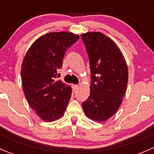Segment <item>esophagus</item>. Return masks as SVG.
I'll return each mask as SVG.
<instances>
[{
	"mask_svg": "<svg viewBox=\"0 0 154 154\" xmlns=\"http://www.w3.org/2000/svg\"><path fill=\"white\" fill-rule=\"evenodd\" d=\"M72 88H73V90H74V91H76V90L78 89L79 86H78V85H73Z\"/></svg>",
	"mask_w": 154,
	"mask_h": 154,
	"instance_id": "1",
	"label": "esophagus"
}]
</instances>
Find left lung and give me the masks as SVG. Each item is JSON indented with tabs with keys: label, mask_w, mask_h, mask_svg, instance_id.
<instances>
[{
	"label": "left lung",
	"mask_w": 154,
	"mask_h": 154,
	"mask_svg": "<svg viewBox=\"0 0 154 154\" xmlns=\"http://www.w3.org/2000/svg\"><path fill=\"white\" fill-rule=\"evenodd\" d=\"M91 71L90 95L82 103L88 119L105 122L122 103L128 82V68L117 45L100 32L83 33Z\"/></svg>",
	"instance_id": "left-lung-1"
}]
</instances>
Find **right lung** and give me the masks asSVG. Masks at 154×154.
I'll list each match as a JSON object with an SVG mask.
<instances>
[{
  "label": "right lung",
  "instance_id": "right-lung-1",
  "mask_svg": "<svg viewBox=\"0 0 154 154\" xmlns=\"http://www.w3.org/2000/svg\"><path fill=\"white\" fill-rule=\"evenodd\" d=\"M80 38L69 32H52L37 38L21 65L23 91L37 116L51 122L61 118L71 98V86L56 78L60 76L64 55Z\"/></svg>",
  "mask_w": 154,
  "mask_h": 154
}]
</instances>
